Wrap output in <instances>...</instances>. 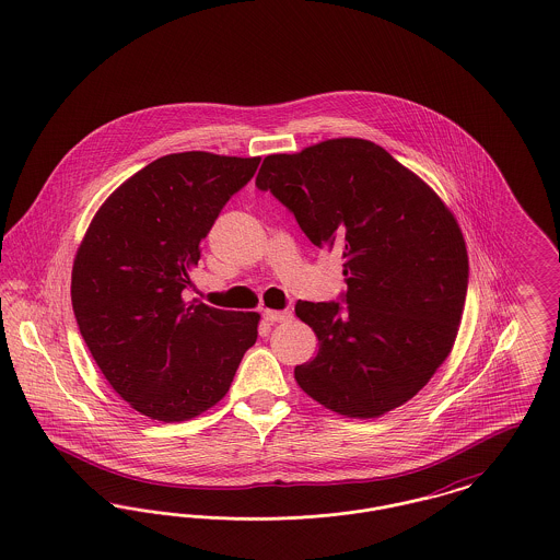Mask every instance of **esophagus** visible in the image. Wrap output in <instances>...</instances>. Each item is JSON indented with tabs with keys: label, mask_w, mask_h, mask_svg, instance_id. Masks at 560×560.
<instances>
[{
	"label": "esophagus",
	"mask_w": 560,
	"mask_h": 560,
	"mask_svg": "<svg viewBox=\"0 0 560 560\" xmlns=\"http://www.w3.org/2000/svg\"><path fill=\"white\" fill-rule=\"evenodd\" d=\"M262 317L268 320V323H281V320L292 319V311H265L262 313Z\"/></svg>",
	"instance_id": "esophagus-1"
}]
</instances>
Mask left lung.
<instances>
[{
    "instance_id": "obj_1",
    "label": "left lung",
    "mask_w": 560,
    "mask_h": 560,
    "mask_svg": "<svg viewBox=\"0 0 560 560\" xmlns=\"http://www.w3.org/2000/svg\"><path fill=\"white\" fill-rule=\"evenodd\" d=\"M270 190L317 247L345 258L341 302H298L319 352L298 386L347 418H380L416 397L452 352L468 290V254L441 197L388 151L334 138L268 155Z\"/></svg>"
}]
</instances>
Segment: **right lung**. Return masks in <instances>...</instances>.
Returning <instances> with one entry per match:
<instances>
[{
    "label": "right lung",
    "instance_id": "1",
    "mask_svg": "<svg viewBox=\"0 0 560 560\" xmlns=\"http://www.w3.org/2000/svg\"><path fill=\"white\" fill-rule=\"evenodd\" d=\"M258 163L206 151L160 158L110 192L81 241L71 275L81 338L113 390L151 420L208 411L258 338V313L185 302L201 241Z\"/></svg>",
    "mask_w": 560,
    "mask_h": 560
}]
</instances>
